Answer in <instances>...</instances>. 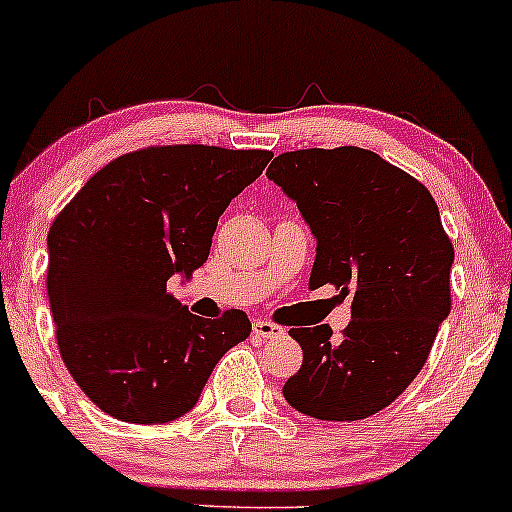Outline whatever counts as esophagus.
Returning <instances> with one entry per match:
<instances>
[{
  "instance_id": "34e87169",
  "label": "esophagus",
  "mask_w": 512,
  "mask_h": 512,
  "mask_svg": "<svg viewBox=\"0 0 512 512\" xmlns=\"http://www.w3.org/2000/svg\"><path fill=\"white\" fill-rule=\"evenodd\" d=\"M251 331H254V336L258 338V341H266V338H275L283 333L280 326H275V324H271V321H263V319H256L254 324H251Z\"/></svg>"
}]
</instances>
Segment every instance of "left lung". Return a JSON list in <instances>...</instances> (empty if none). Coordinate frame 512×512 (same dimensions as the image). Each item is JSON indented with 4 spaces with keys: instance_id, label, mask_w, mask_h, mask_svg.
I'll list each match as a JSON object with an SVG mask.
<instances>
[{
    "instance_id": "8db88e82",
    "label": "left lung",
    "mask_w": 512,
    "mask_h": 512,
    "mask_svg": "<svg viewBox=\"0 0 512 512\" xmlns=\"http://www.w3.org/2000/svg\"><path fill=\"white\" fill-rule=\"evenodd\" d=\"M266 176L300 208L317 239L309 287L350 297V324L290 329L302 367L285 382L292 409L319 421H360L416 380L450 314L455 249L421 181L360 147L297 149Z\"/></svg>"
}]
</instances>
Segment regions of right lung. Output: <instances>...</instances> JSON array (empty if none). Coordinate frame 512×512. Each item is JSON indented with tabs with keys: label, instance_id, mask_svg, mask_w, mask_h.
<instances>
[{
	"label": "right lung",
	"instance_id": "right-lung-1",
	"mask_svg": "<svg viewBox=\"0 0 512 512\" xmlns=\"http://www.w3.org/2000/svg\"><path fill=\"white\" fill-rule=\"evenodd\" d=\"M273 154L147 147L96 171L48 232L57 346L79 389L125 423H169L198 404L212 367L249 338L241 309L188 312L166 290L208 261L217 220Z\"/></svg>",
	"mask_w": 512,
	"mask_h": 512
}]
</instances>
